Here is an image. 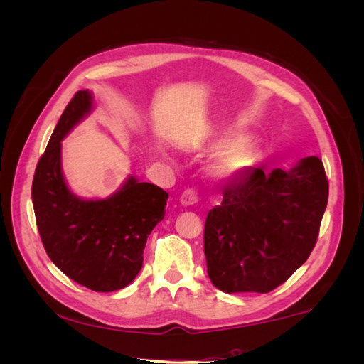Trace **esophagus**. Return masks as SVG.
<instances>
[{"mask_svg":"<svg viewBox=\"0 0 364 364\" xmlns=\"http://www.w3.org/2000/svg\"><path fill=\"white\" fill-rule=\"evenodd\" d=\"M199 202V194L196 190H185L181 196V205L183 206H191Z\"/></svg>","mask_w":364,"mask_h":364,"instance_id":"esophagus-1","label":"esophagus"}]
</instances>
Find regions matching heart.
I'll return each mask as SVG.
<instances>
[{
	"label": "heart",
	"instance_id": "b5f03b06",
	"mask_svg": "<svg viewBox=\"0 0 364 364\" xmlns=\"http://www.w3.org/2000/svg\"><path fill=\"white\" fill-rule=\"evenodd\" d=\"M206 150L220 151L209 167V173L217 181H230L255 165L259 156L258 147L240 132H223L206 144Z\"/></svg>",
	"mask_w": 364,
	"mask_h": 364
}]
</instances>
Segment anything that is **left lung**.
<instances>
[{
  "label": "left lung",
  "instance_id": "8db88e82",
  "mask_svg": "<svg viewBox=\"0 0 364 364\" xmlns=\"http://www.w3.org/2000/svg\"><path fill=\"white\" fill-rule=\"evenodd\" d=\"M328 203L322 161L291 170L250 167L208 213L203 246L209 279L225 293H269L310 257Z\"/></svg>",
  "mask_w": 364,
  "mask_h": 364
}]
</instances>
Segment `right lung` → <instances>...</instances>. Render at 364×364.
I'll list each match as a JSON object with an SVG mask.
<instances>
[{
  "label": "right lung",
  "mask_w": 364,
  "mask_h": 364,
  "mask_svg": "<svg viewBox=\"0 0 364 364\" xmlns=\"http://www.w3.org/2000/svg\"><path fill=\"white\" fill-rule=\"evenodd\" d=\"M92 109L79 91L65 107L31 185L36 225L47 255L68 278L94 291L127 287L142 267L147 237L165 215L168 194L134 176L103 200L73 194L62 174L60 141Z\"/></svg>",
  "instance_id": "right-lung-1"
}]
</instances>
